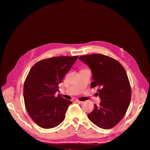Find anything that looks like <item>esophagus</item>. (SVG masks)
<instances>
[{
    "mask_svg": "<svg viewBox=\"0 0 150 150\" xmlns=\"http://www.w3.org/2000/svg\"><path fill=\"white\" fill-rule=\"evenodd\" d=\"M76 101L78 103H79V104H83V101H80V100H76Z\"/></svg>",
    "mask_w": 150,
    "mask_h": 150,
    "instance_id": "esophagus-1",
    "label": "esophagus"
}]
</instances>
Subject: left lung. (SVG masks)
<instances>
[{
	"mask_svg": "<svg viewBox=\"0 0 150 150\" xmlns=\"http://www.w3.org/2000/svg\"><path fill=\"white\" fill-rule=\"evenodd\" d=\"M91 69V88L98 87L100 105H94L88 119L98 127L109 129L123 119L130 103L131 88L123 66L116 59L102 54L80 56Z\"/></svg>",
	"mask_w": 150,
	"mask_h": 150,
	"instance_id": "left-lung-1",
	"label": "left lung"
}]
</instances>
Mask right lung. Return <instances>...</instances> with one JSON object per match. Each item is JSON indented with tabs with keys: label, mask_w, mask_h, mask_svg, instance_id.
<instances>
[{
	"label": "right lung",
	"mask_w": 150,
	"mask_h": 150,
	"mask_svg": "<svg viewBox=\"0 0 150 150\" xmlns=\"http://www.w3.org/2000/svg\"><path fill=\"white\" fill-rule=\"evenodd\" d=\"M78 58L63 56L44 59L30 69L23 85V98L28 114L40 127L52 128L64 120L72 101L54 94Z\"/></svg>",
	"instance_id": "obj_1"
}]
</instances>
